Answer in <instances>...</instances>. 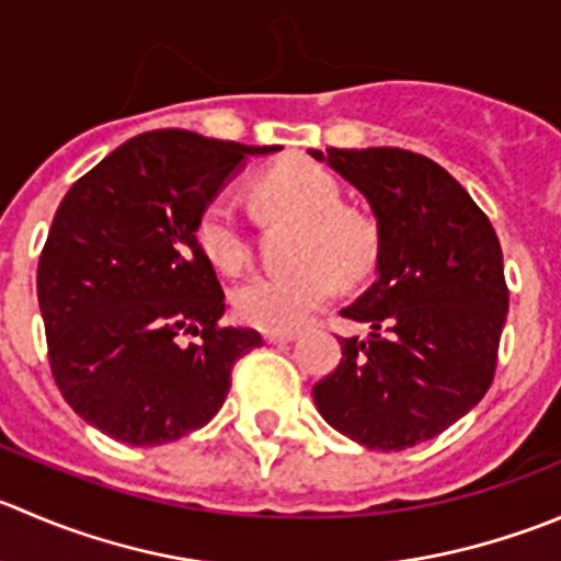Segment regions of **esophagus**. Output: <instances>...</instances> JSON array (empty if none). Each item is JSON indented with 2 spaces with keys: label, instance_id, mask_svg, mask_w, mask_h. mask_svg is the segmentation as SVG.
Instances as JSON below:
<instances>
[{
  "label": "esophagus",
  "instance_id": "34e87169",
  "mask_svg": "<svg viewBox=\"0 0 561 561\" xmlns=\"http://www.w3.org/2000/svg\"><path fill=\"white\" fill-rule=\"evenodd\" d=\"M296 340V331H265V342L271 345H282V342Z\"/></svg>",
  "mask_w": 561,
  "mask_h": 561
}]
</instances>
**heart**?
Instances as JSON below:
<instances>
[{
  "label": "heart",
  "mask_w": 561,
  "mask_h": 561,
  "mask_svg": "<svg viewBox=\"0 0 561 561\" xmlns=\"http://www.w3.org/2000/svg\"><path fill=\"white\" fill-rule=\"evenodd\" d=\"M274 214L301 221L296 271L257 274L232 290V312L260 331H293L307 323L336 293V279L356 285L373 271V227L347 214L334 178L309 161L276 167L257 183ZM197 243L225 274H238L252 257V243L232 197H216L197 219Z\"/></svg>",
  "instance_id": "heart-1"
}]
</instances>
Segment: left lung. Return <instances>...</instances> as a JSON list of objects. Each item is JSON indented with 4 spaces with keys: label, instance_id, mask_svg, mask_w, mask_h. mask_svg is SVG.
Returning <instances> with one entry per match:
<instances>
[{
    "label": "left lung",
    "instance_id": "8db88e82",
    "mask_svg": "<svg viewBox=\"0 0 561 561\" xmlns=\"http://www.w3.org/2000/svg\"><path fill=\"white\" fill-rule=\"evenodd\" d=\"M309 156L364 194L378 221V279L342 309L369 325L312 389L320 416L351 442L400 453L455 425L491 389L507 320L502 247L444 167L400 148Z\"/></svg>",
    "mask_w": 561,
    "mask_h": 561
}]
</instances>
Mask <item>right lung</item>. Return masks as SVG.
I'll return each mask as SVG.
<instances>
[{
	"label": "right lung",
	"mask_w": 561,
	"mask_h": 561,
	"mask_svg": "<svg viewBox=\"0 0 561 561\" xmlns=\"http://www.w3.org/2000/svg\"><path fill=\"white\" fill-rule=\"evenodd\" d=\"M276 150L148 130L65 194L37 263V301L54 380L92 427L159 447L225 405L232 364L263 336L219 325L225 293L197 219L249 156ZM183 333L201 342L181 346Z\"/></svg>",
	"instance_id": "add662e5"
}]
</instances>
